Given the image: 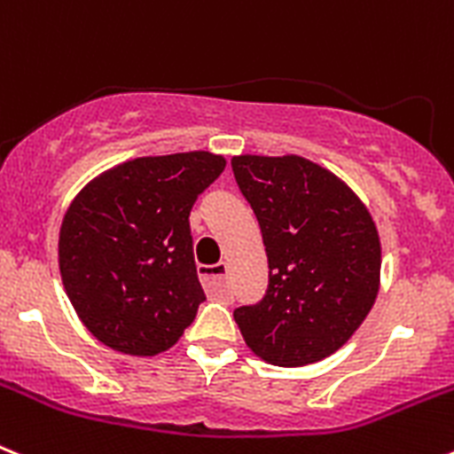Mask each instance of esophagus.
Listing matches in <instances>:
<instances>
[{
    "instance_id": "1",
    "label": "esophagus",
    "mask_w": 454,
    "mask_h": 454,
    "mask_svg": "<svg viewBox=\"0 0 454 454\" xmlns=\"http://www.w3.org/2000/svg\"><path fill=\"white\" fill-rule=\"evenodd\" d=\"M198 275L202 279V286L211 295H224L227 293V277H230V266L227 263H215V266H200Z\"/></svg>"
}]
</instances>
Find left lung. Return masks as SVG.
<instances>
[{
  "label": "left lung",
  "mask_w": 454,
  "mask_h": 454,
  "mask_svg": "<svg viewBox=\"0 0 454 454\" xmlns=\"http://www.w3.org/2000/svg\"><path fill=\"white\" fill-rule=\"evenodd\" d=\"M262 227L268 291L234 318L247 348L275 366L334 355L372 309L382 246L366 204L334 172L298 154L231 159Z\"/></svg>",
  "instance_id": "8db88e82"
}]
</instances>
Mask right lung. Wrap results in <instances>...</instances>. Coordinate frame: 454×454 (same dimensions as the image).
Listing matches in <instances>:
<instances>
[{
	"label": "right lung",
	"mask_w": 454,
	"mask_h": 454,
	"mask_svg": "<svg viewBox=\"0 0 454 454\" xmlns=\"http://www.w3.org/2000/svg\"><path fill=\"white\" fill-rule=\"evenodd\" d=\"M224 156H140L88 182L59 234V268L72 307L98 340L154 356L195 320L200 286L188 215L224 170Z\"/></svg>",
	"instance_id": "obj_1"
}]
</instances>
